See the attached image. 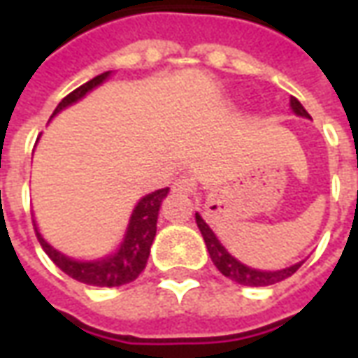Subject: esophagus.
I'll return each instance as SVG.
<instances>
[{
    "instance_id": "34e87169",
    "label": "esophagus",
    "mask_w": 358,
    "mask_h": 358,
    "mask_svg": "<svg viewBox=\"0 0 358 358\" xmlns=\"http://www.w3.org/2000/svg\"><path fill=\"white\" fill-rule=\"evenodd\" d=\"M174 189L180 192V194H192L195 189L194 178H189V176H180V178L174 182Z\"/></svg>"
}]
</instances>
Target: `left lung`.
Instances as JSON below:
<instances>
[{"mask_svg":"<svg viewBox=\"0 0 358 358\" xmlns=\"http://www.w3.org/2000/svg\"><path fill=\"white\" fill-rule=\"evenodd\" d=\"M289 107H292V110L297 117L310 118V115L305 110V107H303L295 97H289ZM195 222H197L199 230H201V236L203 240H205V245H207V251H209L210 261L215 263V266H217L226 278H230L236 284L251 285V287L278 284V282H282L285 278H289L292 274H295V272L299 270L301 264L305 263V261H299V263H295L292 264V266H285V268L280 270L251 268L248 264H243L241 261H238V259L222 245V241L218 240L217 234L210 230V226L203 220V217L199 213H195Z\"/></svg>","mask_w":358,"mask_h":358,"instance_id":"1","label":"left lung"}]
</instances>
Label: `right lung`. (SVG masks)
I'll return each mask as SVG.
<instances>
[{
	"instance_id": "add662e5",
	"label": "right lung",
	"mask_w": 358,
	"mask_h": 358,
	"mask_svg": "<svg viewBox=\"0 0 358 358\" xmlns=\"http://www.w3.org/2000/svg\"><path fill=\"white\" fill-rule=\"evenodd\" d=\"M110 71L95 76L86 84H82L80 88H76L74 92L66 95L63 101L59 103L57 109L53 110L51 118L55 117L57 113H61L66 107H71L74 103H78L82 97H86L92 90L97 86H101L103 82L110 76ZM169 195V187L163 189H155L151 194L143 195L140 201L136 203L122 241L118 243V248L109 253V255L99 257V259H92V261H78L73 257L65 255L63 251H59L51 245L50 241H45L38 224L34 220V230L40 245L43 251L48 253L53 263L57 264L59 268L63 270L65 274H69L74 280H78L82 284L97 285V287H118L134 282L136 278L140 276L141 270L145 268L149 259V251L153 245L157 234V218H159V209L163 205V199Z\"/></svg>"
}]
</instances>
